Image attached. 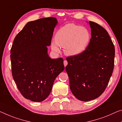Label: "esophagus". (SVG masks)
Here are the masks:
<instances>
[{
  "label": "esophagus",
  "instance_id": "1",
  "mask_svg": "<svg viewBox=\"0 0 122 122\" xmlns=\"http://www.w3.org/2000/svg\"><path fill=\"white\" fill-rule=\"evenodd\" d=\"M64 65L65 67L67 65V61H66V60H64Z\"/></svg>",
  "mask_w": 122,
  "mask_h": 122
}]
</instances>
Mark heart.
<instances>
[{"instance_id": "1", "label": "heart", "mask_w": 122, "mask_h": 122, "mask_svg": "<svg viewBox=\"0 0 122 122\" xmlns=\"http://www.w3.org/2000/svg\"><path fill=\"white\" fill-rule=\"evenodd\" d=\"M90 40L91 33L88 29L74 23H69L61 27L56 33V42H51V48L58 53L59 46H61L66 55L75 56L86 49Z\"/></svg>"}]
</instances>
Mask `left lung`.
<instances>
[{
	"mask_svg": "<svg viewBox=\"0 0 122 122\" xmlns=\"http://www.w3.org/2000/svg\"><path fill=\"white\" fill-rule=\"evenodd\" d=\"M91 39L85 51L66 58L65 70L72 93L81 101L98 98L105 91L114 67L115 49L107 31L89 21Z\"/></svg>",
	"mask_w": 122,
	"mask_h": 122,
	"instance_id": "1",
	"label": "left lung"
}]
</instances>
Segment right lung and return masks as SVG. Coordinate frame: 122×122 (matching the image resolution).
Returning a JSON list of instances; mask_svg holds the SVG:
<instances>
[{
    "label": "right lung",
    "instance_id": "obj_1",
    "mask_svg": "<svg viewBox=\"0 0 122 122\" xmlns=\"http://www.w3.org/2000/svg\"><path fill=\"white\" fill-rule=\"evenodd\" d=\"M55 17L43 18L26 24L16 35L11 49L13 78L27 99L41 102L47 98L54 81L64 69L61 58L51 59L47 53Z\"/></svg>",
    "mask_w": 122,
    "mask_h": 122
}]
</instances>
